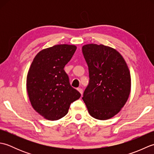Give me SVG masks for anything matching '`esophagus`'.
Returning <instances> with one entry per match:
<instances>
[{
    "mask_svg": "<svg viewBox=\"0 0 154 154\" xmlns=\"http://www.w3.org/2000/svg\"><path fill=\"white\" fill-rule=\"evenodd\" d=\"M77 91H79V92L82 94H83V89H81V88H77Z\"/></svg>",
    "mask_w": 154,
    "mask_h": 154,
    "instance_id": "34e87169",
    "label": "esophagus"
}]
</instances>
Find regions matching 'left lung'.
I'll return each mask as SVG.
<instances>
[{"instance_id":"8db88e82","label":"left lung","mask_w":154,"mask_h":154,"mask_svg":"<svg viewBox=\"0 0 154 154\" xmlns=\"http://www.w3.org/2000/svg\"><path fill=\"white\" fill-rule=\"evenodd\" d=\"M89 73V83L83 100L91 116L111 119L119 113L128 99L131 77L123 57L115 49L103 44L82 47Z\"/></svg>"}]
</instances>
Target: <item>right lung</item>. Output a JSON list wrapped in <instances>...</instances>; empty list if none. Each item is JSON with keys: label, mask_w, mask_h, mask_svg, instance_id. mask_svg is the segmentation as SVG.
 <instances>
[{"label": "right lung", "mask_w": 154, "mask_h": 154, "mask_svg": "<svg viewBox=\"0 0 154 154\" xmlns=\"http://www.w3.org/2000/svg\"><path fill=\"white\" fill-rule=\"evenodd\" d=\"M74 45L60 44L42 50L29 69L26 89L33 109L49 120H57L68 112L81 94L71 86L64 67L76 51Z\"/></svg>", "instance_id": "obj_1"}]
</instances>
